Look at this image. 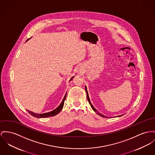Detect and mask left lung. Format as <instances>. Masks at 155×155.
<instances>
[{
  "instance_id": "8db88e82",
  "label": "left lung",
  "mask_w": 155,
  "mask_h": 155,
  "mask_svg": "<svg viewBox=\"0 0 155 155\" xmlns=\"http://www.w3.org/2000/svg\"><path fill=\"white\" fill-rule=\"evenodd\" d=\"M85 91H86V92L87 93V101H89V104H91V107L92 108V109H93V110L96 113V114H99V116H102V117H106V118H107L108 117H107V116H104L103 114H100V113H99L98 112V111L94 107V106H93V105H92V104L91 103V100H90V99H89V94H88V92H87V87H86V86H85ZM122 115H119V116H116V117H120ZM115 117V116H114Z\"/></svg>"
}]
</instances>
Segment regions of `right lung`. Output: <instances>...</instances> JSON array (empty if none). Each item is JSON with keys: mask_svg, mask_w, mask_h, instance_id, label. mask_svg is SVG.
<instances>
[{"mask_svg": "<svg viewBox=\"0 0 155 155\" xmlns=\"http://www.w3.org/2000/svg\"><path fill=\"white\" fill-rule=\"evenodd\" d=\"M30 39H31V38H30ZM30 39H28L27 40V41H28V40H29ZM73 78H74V76H73L72 78L71 79L70 81H71L72 80V79ZM66 93H66V94H65V96H64V98H63V101H62V103L60 104V105H59L57 108H56L54 110H52V111L50 112H47V113H45V114H36V113H34V112H33L28 110H27V111H28L29 114H31V116H34V117H37V118H45V117H48L55 116V115H56L57 114H59V113L62 110V109H63V105H64V101H65V99H66Z\"/></svg>", "mask_w": 155, "mask_h": 155, "instance_id": "obj_1", "label": "right lung"}]
</instances>
